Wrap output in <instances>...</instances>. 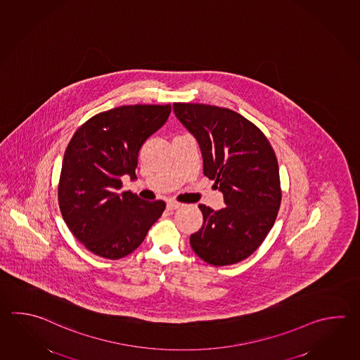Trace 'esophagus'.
I'll return each instance as SVG.
<instances>
[{"instance_id":"1","label":"esophagus","mask_w":360,"mask_h":360,"mask_svg":"<svg viewBox=\"0 0 360 360\" xmlns=\"http://www.w3.org/2000/svg\"><path fill=\"white\" fill-rule=\"evenodd\" d=\"M182 204L181 202H178V201H173V200H170L167 202V207H168V210H176L178 207H181Z\"/></svg>"}]
</instances>
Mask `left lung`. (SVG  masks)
<instances>
[{"mask_svg":"<svg viewBox=\"0 0 360 360\" xmlns=\"http://www.w3.org/2000/svg\"><path fill=\"white\" fill-rule=\"evenodd\" d=\"M173 110L198 140L204 174L227 205H198L204 223L190 237L192 250L207 264H236L263 243L277 218L282 191L274 150L257 125L227 108L174 103Z\"/></svg>","mask_w":360,"mask_h":360,"instance_id":"obj_1","label":"left lung"}]
</instances>
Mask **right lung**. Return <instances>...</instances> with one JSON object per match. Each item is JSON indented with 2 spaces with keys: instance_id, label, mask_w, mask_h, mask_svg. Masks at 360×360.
<instances>
[{
  "instance_id": "1",
  "label": "right lung",
  "mask_w": 360,
  "mask_h": 360,
  "mask_svg": "<svg viewBox=\"0 0 360 360\" xmlns=\"http://www.w3.org/2000/svg\"><path fill=\"white\" fill-rule=\"evenodd\" d=\"M170 105H124L89 119L66 147L60 173V212L74 237L105 259L131 254L165 210V202L119 192L136 178L139 151L162 127Z\"/></svg>"
}]
</instances>
